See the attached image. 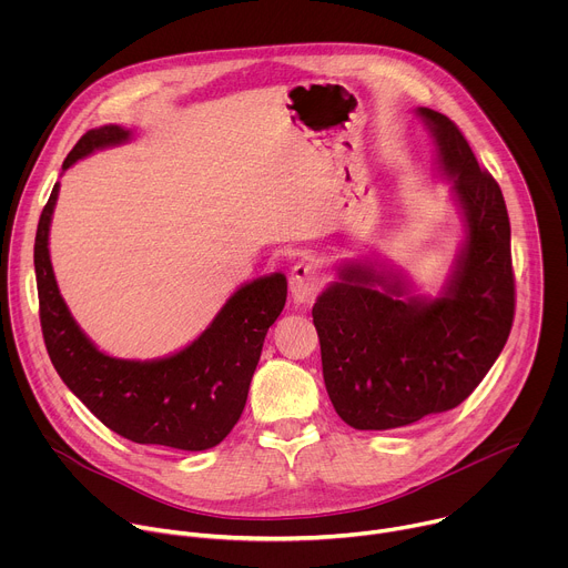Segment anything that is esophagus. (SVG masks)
I'll use <instances>...</instances> for the list:
<instances>
[{"mask_svg": "<svg viewBox=\"0 0 568 568\" xmlns=\"http://www.w3.org/2000/svg\"><path fill=\"white\" fill-rule=\"evenodd\" d=\"M321 285H323V276L314 265L298 263L292 267L290 292L296 303H310V298L318 292Z\"/></svg>", "mask_w": 568, "mask_h": 568, "instance_id": "1", "label": "esophagus"}]
</instances>
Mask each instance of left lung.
Instances as JSON below:
<instances>
[{
    "instance_id": "1",
    "label": "left lung",
    "mask_w": 568,
    "mask_h": 568,
    "mask_svg": "<svg viewBox=\"0 0 568 568\" xmlns=\"http://www.w3.org/2000/svg\"><path fill=\"white\" fill-rule=\"evenodd\" d=\"M452 180L465 245L438 298L399 272L346 263L312 307L323 382L355 429H395L469 397L504 351L515 318L510 220L497 180L454 121L418 108Z\"/></svg>"
}]
</instances>
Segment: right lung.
Returning a JSON list of instances; mask_svg holds the SVG:
<instances>
[{
	"mask_svg": "<svg viewBox=\"0 0 568 568\" xmlns=\"http://www.w3.org/2000/svg\"><path fill=\"white\" fill-rule=\"evenodd\" d=\"M130 136L121 125L85 132L62 171ZM58 191L55 184L40 215L33 252L40 323L53 368L105 427L132 443L184 452L220 445L245 409L265 335L285 307L287 278L276 272L235 290L209 328L175 355L152 362L110 357L78 328L53 276L49 226Z\"/></svg>",
	"mask_w": 568,
	"mask_h": 568,
	"instance_id": "right-lung-1",
	"label": "right lung"
}]
</instances>
